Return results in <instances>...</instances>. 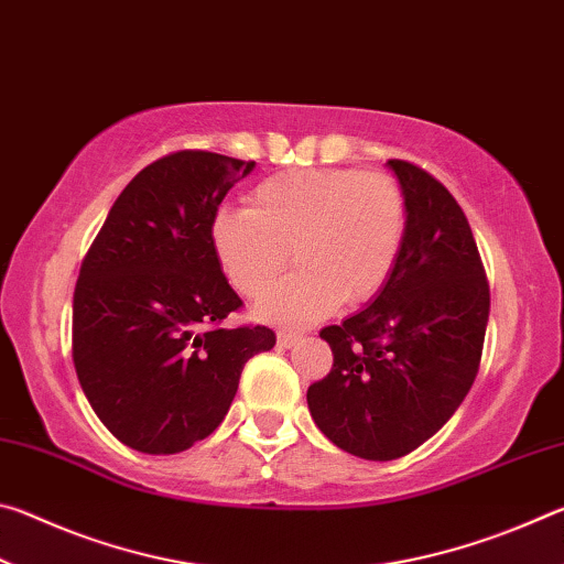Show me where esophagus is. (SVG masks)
Here are the masks:
<instances>
[{
	"mask_svg": "<svg viewBox=\"0 0 564 564\" xmlns=\"http://www.w3.org/2000/svg\"><path fill=\"white\" fill-rule=\"evenodd\" d=\"M275 340H279L281 348H291L301 340V336H299V333H293V330H279V333H275Z\"/></svg>",
	"mask_w": 564,
	"mask_h": 564,
	"instance_id": "1",
	"label": "esophagus"
}]
</instances>
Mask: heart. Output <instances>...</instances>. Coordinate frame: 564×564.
Wrapping results in <instances>:
<instances>
[{
  "label": "heart",
  "mask_w": 564,
  "mask_h": 564,
  "mask_svg": "<svg viewBox=\"0 0 564 564\" xmlns=\"http://www.w3.org/2000/svg\"><path fill=\"white\" fill-rule=\"evenodd\" d=\"M246 208L212 218L216 259L238 291L261 295L291 259L299 263L263 295L256 316L308 326L383 289L403 251L408 196L386 171L291 169L256 184Z\"/></svg>",
  "instance_id": "heart-1"
}]
</instances>
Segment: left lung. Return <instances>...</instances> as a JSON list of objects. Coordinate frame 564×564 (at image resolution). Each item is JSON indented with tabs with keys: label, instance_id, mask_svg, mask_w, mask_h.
<instances>
[{
	"label": "left lung",
	"instance_id": "obj_1",
	"mask_svg": "<svg viewBox=\"0 0 564 564\" xmlns=\"http://www.w3.org/2000/svg\"><path fill=\"white\" fill-rule=\"evenodd\" d=\"M388 166L408 196L403 251L368 308L321 330L333 368L308 388L321 433L366 460L413 453L451 420L480 368L490 316L463 208L420 166Z\"/></svg>",
	"mask_w": 564,
	"mask_h": 564
}]
</instances>
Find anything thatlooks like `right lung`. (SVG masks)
<instances>
[{
    "instance_id": "obj_1",
    "label": "right lung",
    "mask_w": 564,
    "mask_h": 564,
    "mask_svg": "<svg viewBox=\"0 0 564 564\" xmlns=\"http://www.w3.org/2000/svg\"><path fill=\"white\" fill-rule=\"evenodd\" d=\"M256 161L174 151L121 191L74 289L72 356L94 413L123 445L174 455L212 435L265 326L221 328L243 301L212 243V218Z\"/></svg>"
}]
</instances>
